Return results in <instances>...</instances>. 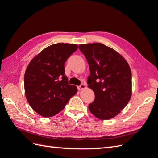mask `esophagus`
Returning a JSON list of instances; mask_svg holds the SVG:
<instances>
[{
	"label": "esophagus",
	"instance_id": "obj_1",
	"mask_svg": "<svg viewBox=\"0 0 158 158\" xmlns=\"http://www.w3.org/2000/svg\"><path fill=\"white\" fill-rule=\"evenodd\" d=\"M77 88H78L79 90H84V89L85 88V84H81V85H79V86L77 87Z\"/></svg>",
	"mask_w": 158,
	"mask_h": 158
}]
</instances>
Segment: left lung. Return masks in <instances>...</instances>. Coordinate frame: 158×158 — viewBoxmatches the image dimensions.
Instances as JSON below:
<instances>
[{"mask_svg": "<svg viewBox=\"0 0 158 158\" xmlns=\"http://www.w3.org/2000/svg\"><path fill=\"white\" fill-rule=\"evenodd\" d=\"M79 48L90 68L88 86L94 93L89 110L100 119L113 118L131 99V68L117 52L100 43L79 45Z\"/></svg>", "mask_w": 158, "mask_h": 158, "instance_id": "8db88e82", "label": "left lung"}]
</instances>
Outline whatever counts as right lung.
<instances>
[{"mask_svg": "<svg viewBox=\"0 0 158 158\" xmlns=\"http://www.w3.org/2000/svg\"><path fill=\"white\" fill-rule=\"evenodd\" d=\"M78 48L76 44L59 43L43 50L28 65L24 76L25 93L37 113L50 117L61 111L77 92L68 84L65 63Z\"/></svg>", "mask_w": 158, "mask_h": 158, "instance_id": "obj_1", "label": "right lung"}]
</instances>
